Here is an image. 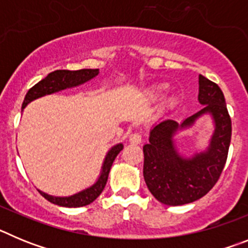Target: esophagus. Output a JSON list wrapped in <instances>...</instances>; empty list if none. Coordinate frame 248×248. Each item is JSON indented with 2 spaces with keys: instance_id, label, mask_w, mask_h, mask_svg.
Listing matches in <instances>:
<instances>
[{
  "instance_id": "34e87169",
  "label": "esophagus",
  "mask_w": 248,
  "mask_h": 248,
  "mask_svg": "<svg viewBox=\"0 0 248 248\" xmlns=\"http://www.w3.org/2000/svg\"><path fill=\"white\" fill-rule=\"evenodd\" d=\"M129 141H130L131 144H135V145H138V144L141 143V135H140L139 133L130 134L129 135Z\"/></svg>"
}]
</instances>
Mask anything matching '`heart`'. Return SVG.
Here are the masks:
<instances>
[{"mask_svg": "<svg viewBox=\"0 0 248 248\" xmlns=\"http://www.w3.org/2000/svg\"><path fill=\"white\" fill-rule=\"evenodd\" d=\"M166 91H168V85L165 84L156 85V87H154V88L149 92V98H151V99H157V98L163 97L164 94L166 93Z\"/></svg>", "mask_w": 248, "mask_h": 248, "instance_id": "b5f03b06", "label": "heart"}]
</instances>
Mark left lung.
I'll use <instances>...</instances> for the list:
<instances>
[{
	"instance_id": "1",
	"label": "left lung",
	"mask_w": 248,
	"mask_h": 248,
	"mask_svg": "<svg viewBox=\"0 0 248 248\" xmlns=\"http://www.w3.org/2000/svg\"><path fill=\"white\" fill-rule=\"evenodd\" d=\"M198 98L203 105L198 113L181 123L163 119L151 128L149 143L143 146L144 180L153 196L164 205H185L205 196L217 183L226 164L232 129L222 91L200 74ZM207 113L214 123L209 145L192 157H183L173 137Z\"/></svg>"
}]
</instances>
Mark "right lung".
I'll use <instances>...</instances> for the list:
<instances>
[{
  "label": "right lung",
  "mask_w": 248,
  "mask_h": 248,
  "mask_svg": "<svg viewBox=\"0 0 248 248\" xmlns=\"http://www.w3.org/2000/svg\"><path fill=\"white\" fill-rule=\"evenodd\" d=\"M99 73V69H80V71H54L52 73L48 74L45 79L33 85L30 91L26 94L23 104H22V110L30 104L31 102L38 99L41 97H45L48 94H53L57 92L64 91L68 88H74L78 85H82L84 83L89 82L93 79L94 77H97ZM124 145L122 143L115 144L111 146L110 150L107 153L103 161L102 170H100V175L98 177V180L93 184L92 186L87 187V189L82 190V191L77 192V194L71 195V196H53V195H48L46 192L41 191V195L43 198L47 199L49 202L54 203V205L63 206V207H82V206H87L89 203L93 202L95 199L102 194L104 190L105 184L108 180L109 171L113 165V161L115 160L117 155L123 150Z\"/></svg>",
  "instance_id": "1"
}]
</instances>
